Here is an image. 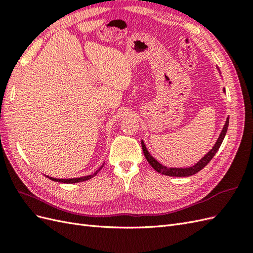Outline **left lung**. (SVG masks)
<instances>
[{
    "mask_svg": "<svg viewBox=\"0 0 253 253\" xmlns=\"http://www.w3.org/2000/svg\"><path fill=\"white\" fill-rule=\"evenodd\" d=\"M228 126H229V118L226 119L225 124H224V126L222 128V131H221V133H220L219 138H218L217 142L215 143V145H213V147L211 148V150L209 153L205 155V156L202 159L199 161L198 164H196V165L190 167V168H185V169H182V168H170V169H169V168L163 166L161 164H159L158 161L155 159L150 153H148V151L146 150V146H145L143 141L141 142L142 150H143L144 156H145L146 160L148 161V164H150L158 173H161V174H164V175H168V176H179V177L190 176V175H193V174H196L199 171L202 170L203 168L205 166H207V164H209L210 161L212 159V157L215 156V154L219 150V147H220V145H221L222 141H223V139L225 137L226 130H228Z\"/></svg>",
    "mask_w": 253,
    "mask_h": 253,
    "instance_id": "8db88e82",
    "label": "left lung"
}]
</instances>
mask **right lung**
<instances>
[{
	"instance_id": "add662e5",
	"label": "right lung",
	"mask_w": 253,
	"mask_h": 253,
	"mask_svg": "<svg viewBox=\"0 0 253 253\" xmlns=\"http://www.w3.org/2000/svg\"><path fill=\"white\" fill-rule=\"evenodd\" d=\"M103 167V166H102ZM101 167V168H102ZM101 168H99L98 170H97L94 174H90V175H87V176H83V177H78V178H54V177H49V176H47L48 178H50V179H52V180H54V182H59V183H64V184H74V183H80V182H84V180H87V179H90V178H93L97 173H98L100 170H101Z\"/></svg>"
}]
</instances>
